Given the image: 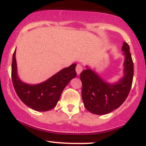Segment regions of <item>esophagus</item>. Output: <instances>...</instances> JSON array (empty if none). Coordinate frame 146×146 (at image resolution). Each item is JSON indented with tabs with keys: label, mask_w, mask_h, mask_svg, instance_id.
<instances>
[{
	"label": "esophagus",
	"mask_w": 146,
	"mask_h": 146,
	"mask_svg": "<svg viewBox=\"0 0 146 146\" xmlns=\"http://www.w3.org/2000/svg\"><path fill=\"white\" fill-rule=\"evenodd\" d=\"M82 66L80 65V64H77V66H76V72H77V75H80V73L82 72Z\"/></svg>",
	"instance_id": "1"
}]
</instances>
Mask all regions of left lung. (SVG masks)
I'll use <instances>...</instances> for the list:
<instances>
[{
  "mask_svg": "<svg viewBox=\"0 0 146 146\" xmlns=\"http://www.w3.org/2000/svg\"><path fill=\"white\" fill-rule=\"evenodd\" d=\"M121 50L125 56L124 76L118 82H106L88 66L80 74L82 101L88 111L97 115L106 114L118 109L127 98L132 87L134 67L129 45L126 42H123Z\"/></svg>",
  "mask_w": 146,
  "mask_h": 146,
  "instance_id": "obj_1",
  "label": "left lung"
}]
</instances>
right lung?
Wrapping results in <instances>:
<instances>
[{"label":"right lung","instance_id":"right-lung-1","mask_svg":"<svg viewBox=\"0 0 146 146\" xmlns=\"http://www.w3.org/2000/svg\"><path fill=\"white\" fill-rule=\"evenodd\" d=\"M76 64L61 69L49 79L36 85L23 82L17 74L16 50L13 54L11 78L17 96L29 108L37 111H46L53 109L65 87L77 76Z\"/></svg>","mask_w":146,"mask_h":146}]
</instances>
